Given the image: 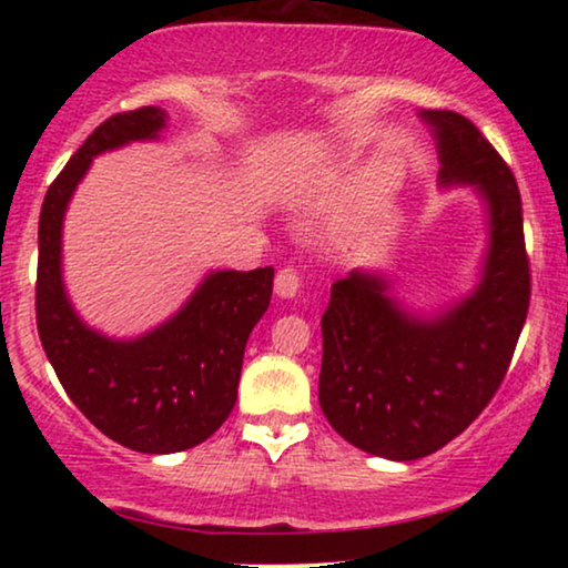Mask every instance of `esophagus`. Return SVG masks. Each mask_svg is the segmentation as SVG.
I'll return each mask as SVG.
<instances>
[{"label": "esophagus", "instance_id": "esophagus-1", "mask_svg": "<svg viewBox=\"0 0 568 568\" xmlns=\"http://www.w3.org/2000/svg\"><path fill=\"white\" fill-rule=\"evenodd\" d=\"M274 290L278 297H294L302 290V274L297 268H282L274 278Z\"/></svg>", "mask_w": 568, "mask_h": 568}]
</instances>
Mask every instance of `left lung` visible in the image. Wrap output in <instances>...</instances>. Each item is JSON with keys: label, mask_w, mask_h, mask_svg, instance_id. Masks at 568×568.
I'll list each match as a JSON object with an SVG mask.
<instances>
[{"label": "left lung", "mask_w": 568, "mask_h": 568, "mask_svg": "<svg viewBox=\"0 0 568 568\" xmlns=\"http://www.w3.org/2000/svg\"><path fill=\"white\" fill-rule=\"evenodd\" d=\"M439 152V183L476 185L488 212L480 282L442 313H408L390 282L356 268L331 286L317 398L346 442L387 460L437 453L476 422L507 375L530 307L523 199L476 123L422 111Z\"/></svg>", "instance_id": "1"}]
</instances>
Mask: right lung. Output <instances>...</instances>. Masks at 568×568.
<instances>
[{
	"instance_id": "right-lung-1",
	"label": "right lung",
	"mask_w": 568,
	"mask_h": 568,
	"mask_svg": "<svg viewBox=\"0 0 568 568\" xmlns=\"http://www.w3.org/2000/svg\"><path fill=\"white\" fill-rule=\"evenodd\" d=\"M168 113L146 105L100 123L45 191L38 220L36 323L77 408L105 437L146 455L201 445L237 400L245 344L268 310L274 268L212 271L158 328L119 341L80 321L61 278V224L95 154L158 139Z\"/></svg>"
}]
</instances>
